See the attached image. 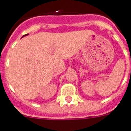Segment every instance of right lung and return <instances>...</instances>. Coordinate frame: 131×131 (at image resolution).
I'll use <instances>...</instances> for the list:
<instances>
[{"label": "right lung", "mask_w": 131, "mask_h": 131, "mask_svg": "<svg viewBox=\"0 0 131 131\" xmlns=\"http://www.w3.org/2000/svg\"><path fill=\"white\" fill-rule=\"evenodd\" d=\"M27 35H28V34H27V35H24V36H23V37H25V36H27Z\"/></svg>", "instance_id": "obj_1"}]
</instances>
